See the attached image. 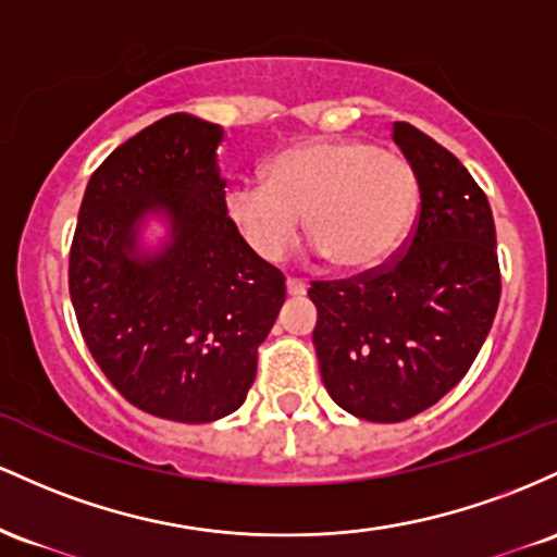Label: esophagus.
Returning a JSON list of instances; mask_svg holds the SVG:
<instances>
[{"label":"esophagus","mask_w":557,"mask_h":557,"mask_svg":"<svg viewBox=\"0 0 557 557\" xmlns=\"http://www.w3.org/2000/svg\"><path fill=\"white\" fill-rule=\"evenodd\" d=\"M286 292H289L292 297H299L308 292V284H305L302 278H286Z\"/></svg>","instance_id":"obj_1"}]
</instances>
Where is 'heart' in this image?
I'll return each instance as SVG.
<instances>
[{
  "instance_id": "heart-1",
  "label": "heart",
  "mask_w": 557,
  "mask_h": 557,
  "mask_svg": "<svg viewBox=\"0 0 557 557\" xmlns=\"http://www.w3.org/2000/svg\"><path fill=\"white\" fill-rule=\"evenodd\" d=\"M416 208L410 160L366 139L292 144L265 168V184L226 195L228 221L258 258H284L305 218L310 242L352 273L373 271L397 252Z\"/></svg>"
}]
</instances>
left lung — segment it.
Instances as JSON below:
<instances>
[{
	"label": "left lung",
	"instance_id": "1",
	"mask_svg": "<svg viewBox=\"0 0 557 557\" xmlns=\"http://www.w3.org/2000/svg\"><path fill=\"white\" fill-rule=\"evenodd\" d=\"M392 139L421 191L413 231L384 265L308 289L323 386L347 413L376 423L440 403L476 360L499 302L495 221L481 186L410 123H395Z\"/></svg>",
	"mask_w": 557,
	"mask_h": 557
}]
</instances>
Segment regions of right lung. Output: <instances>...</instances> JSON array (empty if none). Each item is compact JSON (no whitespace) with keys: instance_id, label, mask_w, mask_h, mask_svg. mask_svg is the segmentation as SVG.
<instances>
[{"instance_id":"obj_1","label":"right lung","mask_w":557,"mask_h":557,"mask_svg":"<svg viewBox=\"0 0 557 557\" xmlns=\"http://www.w3.org/2000/svg\"><path fill=\"white\" fill-rule=\"evenodd\" d=\"M223 128L176 112L123 141L91 173L67 262L91 358L131 405L181 423L242 408L286 278L226 215L215 165ZM172 218V242L139 256L135 226Z\"/></svg>"}]
</instances>
